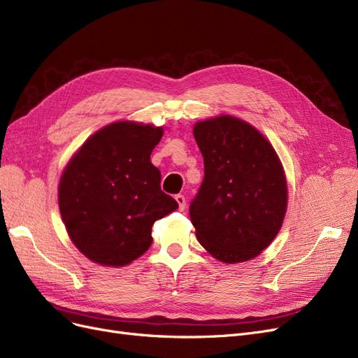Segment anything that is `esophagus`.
Returning <instances> with one entry per match:
<instances>
[{
  "mask_svg": "<svg viewBox=\"0 0 358 358\" xmlns=\"http://www.w3.org/2000/svg\"><path fill=\"white\" fill-rule=\"evenodd\" d=\"M176 201H177V203H178L180 211H182L184 208H186V198H184V194H177V196H176Z\"/></svg>",
  "mask_w": 358,
  "mask_h": 358,
  "instance_id": "1",
  "label": "esophagus"
}]
</instances>
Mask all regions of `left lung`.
<instances>
[{"label":"left lung","mask_w":358,"mask_h":358,"mask_svg":"<svg viewBox=\"0 0 358 358\" xmlns=\"http://www.w3.org/2000/svg\"><path fill=\"white\" fill-rule=\"evenodd\" d=\"M193 135L205 166L189 210L196 238L224 263L257 257L278 235L287 210L278 155L256 128L234 116L198 122Z\"/></svg>","instance_id":"1"}]
</instances>
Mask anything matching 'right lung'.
Masks as SVG:
<instances>
[{
    "label": "right lung",
    "mask_w": 358,
    "mask_h": 358,
    "mask_svg": "<svg viewBox=\"0 0 358 358\" xmlns=\"http://www.w3.org/2000/svg\"><path fill=\"white\" fill-rule=\"evenodd\" d=\"M162 128L116 122L80 147L59 181V211L73 244L102 266H124L153 242L152 226L178 208L160 189L150 155Z\"/></svg>",
    "instance_id": "add662e5"
}]
</instances>
